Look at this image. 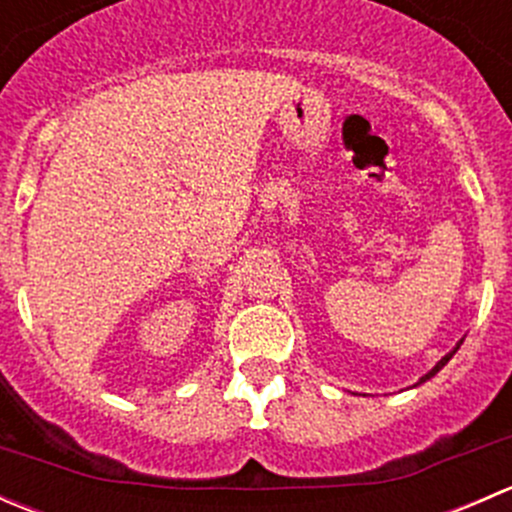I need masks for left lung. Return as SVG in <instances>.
<instances>
[{"instance_id":"obj_1","label":"left lung","mask_w":512,"mask_h":512,"mask_svg":"<svg viewBox=\"0 0 512 512\" xmlns=\"http://www.w3.org/2000/svg\"><path fill=\"white\" fill-rule=\"evenodd\" d=\"M458 347H461V342H458V344H456V349H458ZM456 349H453V352H448L446 356H443V359H441V361H438V364H436V366H433V369H431V371H428V374H426V376H421V381H428V379H431V376H436V374H438V371H441V369H443V366H446V364H448V361H451V356H453V354H456Z\"/></svg>"}]
</instances>
